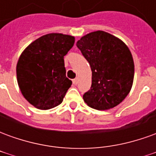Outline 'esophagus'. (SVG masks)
<instances>
[{"instance_id":"obj_1","label":"esophagus","mask_w":156,"mask_h":156,"mask_svg":"<svg viewBox=\"0 0 156 156\" xmlns=\"http://www.w3.org/2000/svg\"><path fill=\"white\" fill-rule=\"evenodd\" d=\"M78 78H74V79H73V83L74 85L78 84Z\"/></svg>"}]
</instances>
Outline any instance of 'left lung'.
I'll list each match as a JSON object with an SVG mask.
<instances>
[{"label": "left lung", "instance_id": "1", "mask_svg": "<svg viewBox=\"0 0 156 156\" xmlns=\"http://www.w3.org/2000/svg\"><path fill=\"white\" fill-rule=\"evenodd\" d=\"M77 47L92 70L91 88L83 96L85 103L98 110L119 105L134 80V60L127 46L108 32L97 31L83 36Z\"/></svg>", "mask_w": 156, "mask_h": 156}]
</instances>
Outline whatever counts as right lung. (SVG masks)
<instances>
[{"label":"right lung","mask_w":156,"mask_h":156,"mask_svg":"<svg viewBox=\"0 0 156 156\" xmlns=\"http://www.w3.org/2000/svg\"><path fill=\"white\" fill-rule=\"evenodd\" d=\"M69 35L50 33L26 48L16 65L19 88L27 101L39 109L61 104L72 81L66 77L64 56L73 47Z\"/></svg>","instance_id":"add662e5"}]
</instances>
